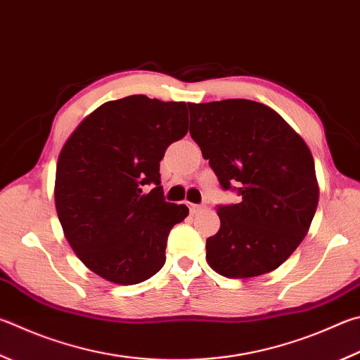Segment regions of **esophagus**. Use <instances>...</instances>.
Segmentation results:
<instances>
[{
    "instance_id": "obj_1",
    "label": "esophagus",
    "mask_w": 360,
    "mask_h": 360,
    "mask_svg": "<svg viewBox=\"0 0 360 360\" xmlns=\"http://www.w3.org/2000/svg\"><path fill=\"white\" fill-rule=\"evenodd\" d=\"M187 206H188V211H191V214H197L202 207L201 205H193V202H187Z\"/></svg>"
}]
</instances>
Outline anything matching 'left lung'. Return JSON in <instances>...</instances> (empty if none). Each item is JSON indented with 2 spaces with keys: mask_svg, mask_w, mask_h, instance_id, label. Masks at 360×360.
<instances>
[{
  "mask_svg": "<svg viewBox=\"0 0 360 360\" xmlns=\"http://www.w3.org/2000/svg\"><path fill=\"white\" fill-rule=\"evenodd\" d=\"M191 135L220 186L240 202L220 206L207 264L228 278L277 269L309 233L319 187L309 146L276 110L247 99L188 103Z\"/></svg>",
  "mask_w": 360,
  "mask_h": 360,
  "instance_id": "1",
  "label": "left lung"
}]
</instances>
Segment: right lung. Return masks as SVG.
<instances>
[{
	"label": "right lung",
	"mask_w": 360,
	"mask_h": 360,
	"mask_svg": "<svg viewBox=\"0 0 360 360\" xmlns=\"http://www.w3.org/2000/svg\"><path fill=\"white\" fill-rule=\"evenodd\" d=\"M186 102L127 96L102 103L60 153L55 206L82 263L116 285H136L165 264L167 239L188 209L163 200L160 160L187 134ZM153 184L149 193L144 186Z\"/></svg>",
	"instance_id": "add662e5"
}]
</instances>
